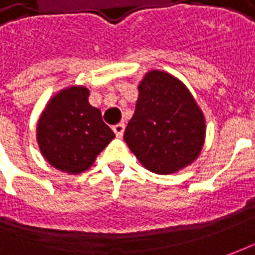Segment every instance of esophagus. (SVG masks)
Wrapping results in <instances>:
<instances>
[{"label": "esophagus", "mask_w": 255, "mask_h": 255, "mask_svg": "<svg viewBox=\"0 0 255 255\" xmlns=\"http://www.w3.org/2000/svg\"><path fill=\"white\" fill-rule=\"evenodd\" d=\"M112 130L115 132V134H116L118 137H121L123 134V132H125V125H123V123H118V125L112 126Z\"/></svg>", "instance_id": "obj_1"}]
</instances>
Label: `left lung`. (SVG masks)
<instances>
[{"label": "left lung", "mask_w": 255, "mask_h": 255, "mask_svg": "<svg viewBox=\"0 0 255 255\" xmlns=\"http://www.w3.org/2000/svg\"><path fill=\"white\" fill-rule=\"evenodd\" d=\"M139 96L125 142L147 170L177 173L200 156L206 119L187 86L176 76L152 69L139 82Z\"/></svg>", "instance_id": "obj_1"}]
</instances>
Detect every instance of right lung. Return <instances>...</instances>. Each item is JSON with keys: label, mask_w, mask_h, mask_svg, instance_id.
<instances>
[{"label": "right lung", "mask_w": 255, "mask_h": 255, "mask_svg": "<svg viewBox=\"0 0 255 255\" xmlns=\"http://www.w3.org/2000/svg\"><path fill=\"white\" fill-rule=\"evenodd\" d=\"M88 98V88L68 86L48 101L36 123L41 154L52 167L68 174L92 167L98 154L115 137L101 111Z\"/></svg>", "instance_id": "1"}]
</instances>
